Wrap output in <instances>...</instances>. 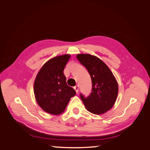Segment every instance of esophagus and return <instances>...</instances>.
Returning <instances> with one entry per match:
<instances>
[{"instance_id": "34e87169", "label": "esophagus", "mask_w": 150, "mask_h": 150, "mask_svg": "<svg viewBox=\"0 0 150 150\" xmlns=\"http://www.w3.org/2000/svg\"><path fill=\"white\" fill-rule=\"evenodd\" d=\"M74 89H75V91H76V92L78 93V91H79V86L78 85H76L74 87Z\"/></svg>"}]
</instances>
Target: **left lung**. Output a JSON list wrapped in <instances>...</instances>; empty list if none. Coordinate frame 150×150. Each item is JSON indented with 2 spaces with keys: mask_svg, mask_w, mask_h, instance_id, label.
<instances>
[{
  "mask_svg": "<svg viewBox=\"0 0 150 150\" xmlns=\"http://www.w3.org/2000/svg\"><path fill=\"white\" fill-rule=\"evenodd\" d=\"M77 59L87 69L92 81V92L80 97L88 111L95 115L107 112L114 105L118 93V85L107 65L98 57L89 54H79Z\"/></svg>",
  "mask_w": 150,
  "mask_h": 150,
  "instance_id": "8db88e82",
  "label": "left lung"
}]
</instances>
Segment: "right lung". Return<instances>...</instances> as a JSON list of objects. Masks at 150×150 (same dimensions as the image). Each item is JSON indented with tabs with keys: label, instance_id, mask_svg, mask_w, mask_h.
Returning <instances> with one entry per match:
<instances>
[{
	"label": "right lung",
	"instance_id": "1",
	"mask_svg": "<svg viewBox=\"0 0 150 150\" xmlns=\"http://www.w3.org/2000/svg\"><path fill=\"white\" fill-rule=\"evenodd\" d=\"M71 56L65 54L47 61L36 76L34 84L35 98L39 106L51 115L64 112L71 98L76 94L66 83L64 69Z\"/></svg>",
	"mask_w": 150,
	"mask_h": 150
}]
</instances>
